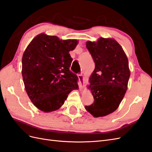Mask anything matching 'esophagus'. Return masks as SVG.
Wrapping results in <instances>:
<instances>
[{"label":"esophagus","mask_w":152,"mask_h":152,"mask_svg":"<svg viewBox=\"0 0 152 152\" xmlns=\"http://www.w3.org/2000/svg\"><path fill=\"white\" fill-rule=\"evenodd\" d=\"M77 77H78V79L80 81V88H83L84 87V78H83V76L82 75H81V74H80V75H77Z\"/></svg>","instance_id":"esophagus-1"}]
</instances>
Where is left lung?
Returning a JSON list of instances; mask_svg holds the SVG:
<instances>
[{"instance_id":"obj_1","label":"left lung","mask_w":152,"mask_h":152,"mask_svg":"<svg viewBox=\"0 0 152 152\" xmlns=\"http://www.w3.org/2000/svg\"><path fill=\"white\" fill-rule=\"evenodd\" d=\"M86 45L95 63L88 87L94 102L85 108L95 118L103 117L118 108L126 92L130 76L128 60L114 39L101 37Z\"/></svg>"}]
</instances>
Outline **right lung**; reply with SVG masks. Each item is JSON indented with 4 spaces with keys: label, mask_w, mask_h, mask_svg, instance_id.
Listing matches in <instances>:
<instances>
[{
    "label": "right lung",
    "mask_w": 152,
    "mask_h": 152,
    "mask_svg": "<svg viewBox=\"0 0 152 152\" xmlns=\"http://www.w3.org/2000/svg\"><path fill=\"white\" fill-rule=\"evenodd\" d=\"M77 43L42 33L27 47L22 56L23 81L30 100L39 110L59 109L69 93L78 89V77L70 70L72 58L69 54Z\"/></svg>",
    "instance_id": "obj_1"
}]
</instances>
